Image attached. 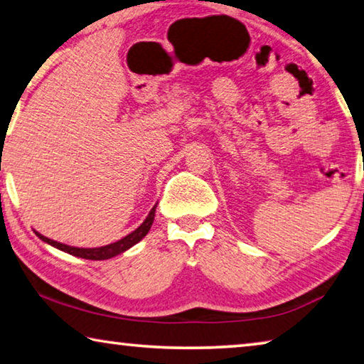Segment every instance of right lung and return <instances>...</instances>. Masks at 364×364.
<instances>
[{"label":"right lung","mask_w":364,"mask_h":364,"mask_svg":"<svg viewBox=\"0 0 364 364\" xmlns=\"http://www.w3.org/2000/svg\"><path fill=\"white\" fill-rule=\"evenodd\" d=\"M156 207L157 205L152 207V210L149 212V215H147L146 220L133 232H130L125 237H122L120 241L112 242V244H109V245H102V247H95V249L72 247V245H67V244H63V242L53 241V239H49V237H45V236H43V234L36 232V231H35V234L41 239V241H45L46 244L53 245V247H56L59 250L67 252V254H70V255H75V257H80V258H86V260H107V258H112L115 255L122 254V252H125V250H128L130 247H133L134 244H138L141 239H143L146 234L149 232L151 226L154 223V217H156Z\"/></svg>","instance_id":"right-lung-1"}]
</instances>
